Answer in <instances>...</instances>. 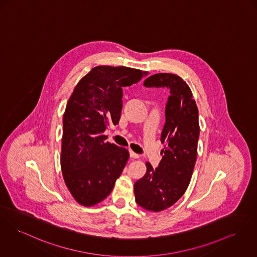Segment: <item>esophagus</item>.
<instances>
[{"mask_svg": "<svg viewBox=\"0 0 257 257\" xmlns=\"http://www.w3.org/2000/svg\"><path fill=\"white\" fill-rule=\"evenodd\" d=\"M130 157L132 158H139L140 156H139L138 154H136V153H134L133 151L130 150Z\"/></svg>", "mask_w": 257, "mask_h": 257, "instance_id": "esophagus-1", "label": "esophagus"}]
</instances>
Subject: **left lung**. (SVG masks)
Here are the masks:
<instances>
[{
  "mask_svg": "<svg viewBox=\"0 0 257 257\" xmlns=\"http://www.w3.org/2000/svg\"><path fill=\"white\" fill-rule=\"evenodd\" d=\"M144 85L170 90L160 138L165 144L163 157L156 169L146 162V174L134 185L139 205L159 212L172 206L191 182L198 155V109L190 87L176 74L158 73L145 80Z\"/></svg>",
  "mask_w": 257,
  "mask_h": 257,
  "instance_id": "8db88e82",
  "label": "left lung"
}]
</instances>
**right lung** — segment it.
<instances>
[{
  "instance_id": "add662e5",
  "label": "right lung",
  "mask_w": 257,
  "mask_h": 257,
  "mask_svg": "<svg viewBox=\"0 0 257 257\" xmlns=\"http://www.w3.org/2000/svg\"><path fill=\"white\" fill-rule=\"evenodd\" d=\"M148 74L126 66L99 65L80 80L63 114L60 167L64 183L80 205L98 204L112 191L129 152L105 141L103 132L118 124L122 88Z\"/></svg>"
}]
</instances>
